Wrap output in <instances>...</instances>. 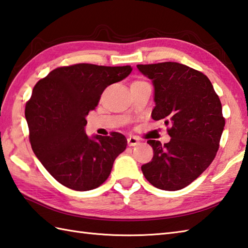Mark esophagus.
Segmentation results:
<instances>
[{"instance_id": "obj_1", "label": "esophagus", "mask_w": 248, "mask_h": 248, "mask_svg": "<svg viewBox=\"0 0 248 248\" xmlns=\"http://www.w3.org/2000/svg\"><path fill=\"white\" fill-rule=\"evenodd\" d=\"M127 143L129 146H135V145H138L140 142H139L138 138L133 137V136H129V137L127 138Z\"/></svg>"}]
</instances>
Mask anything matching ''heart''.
Masks as SVG:
<instances>
[{
    "label": "heart",
    "instance_id": "b5f03b06",
    "mask_svg": "<svg viewBox=\"0 0 248 248\" xmlns=\"http://www.w3.org/2000/svg\"><path fill=\"white\" fill-rule=\"evenodd\" d=\"M138 82H143V81H135L134 83H138Z\"/></svg>",
    "mask_w": 248,
    "mask_h": 248
}]
</instances>
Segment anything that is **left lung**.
Instances as JSON below:
<instances>
[{
	"label": "left lung",
	"mask_w": 248,
	"mask_h": 248,
	"mask_svg": "<svg viewBox=\"0 0 248 248\" xmlns=\"http://www.w3.org/2000/svg\"><path fill=\"white\" fill-rule=\"evenodd\" d=\"M152 80L155 107L152 119L170 124L168 143L148 140L153 158L142 165L143 175L155 187H186L213 161L225 119L219 97L205 75L175 62L137 65Z\"/></svg>",
	"instance_id": "8db88e82"
}]
</instances>
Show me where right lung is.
Listing matches in <instances>:
<instances>
[{
	"mask_svg": "<svg viewBox=\"0 0 248 248\" xmlns=\"http://www.w3.org/2000/svg\"><path fill=\"white\" fill-rule=\"evenodd\" d=\"M126 66L76 64L53 69L35 85L25 106L30 142L40 163L66 187L85 191L108 179L114 159L127 145L125 136L85 134L87 115L108 85L131 73Z\"/></svg>",
	"mask_w": 248,
	"mask_h": 248,
	"instance_id": "add662e5",
	"label": "right lung"
}]
</instances>
